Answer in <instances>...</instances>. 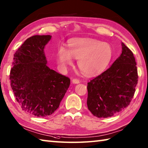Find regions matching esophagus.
Instances as JSON below:
<instances>
[{
    "mask_svg": "<svg viewBox=\"0 0 148 148\" xmlns=\"http://www.w3.org/2000/svg\"><path fill=\"white\" fill-rule=\"evenodd\" d=\"M72 82L73 84H79L80 83V80L79 79H73L72 80Z\"/></svg>",
    "mask_w": 148,
    "mask_h": 148,
    "instance_id": "esophagus-1",
    "label": "esophagus"
}]
</instances>
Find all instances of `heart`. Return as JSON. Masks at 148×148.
I'll return each mask as SVG.
<instances>
[{"label":"heart","instance_id":"heart-1","mask_svg":"<svg viewBox=\"0 0 148 148\" xmlns=\"http://www.w3.org/2000/svg\"><path fill=\"white\" fill-rule=\"evenodd\" d=\"M68 49L61 46L57 51V61L65 69L78 59V67L88 76L99 75L104 70L113 56V48L110 44L91 38H73L68 42Z\"/></svg>","mask_w":148,"mask_h":148}]
</instances>
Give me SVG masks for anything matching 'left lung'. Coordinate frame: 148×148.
Masks as SVG:
<instances>
[{
  "instance_id": "1",
  "label": "left lung",
  "mask_w": 148,
  "mask_h": 148,
  "mask_svg": "<svg viewBox=\"0 0 148 148\" xmlns=\"http://www.w3.org/2000/svg\"><path fill=\"white\" fill-rule=\"evenodd\" d=\"M122 53L110 68L88 83V110L98 118L112 116L127 107L138 82L133 52L122 42Z\"/></svg>"
}]
</instances>
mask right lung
I'll use <instances>...</instances> for the list:
<instances>
[{
    "label": "right lung",
    "mask_w": 148,
    "mask_h": 148,
    "mask_svg": "<svg viewBox=\"0 0 148 148\" xmlns=\"http://www.w3.org/2000/svg\"><path fill=\"white\" fill-rule=\"evenodd\" d=\"M51 35H34L14 54L10 84L22 110L37 117L51 115L59 107L70 84L68 77L47 66L44 47Z\"/></svg>",
    "instance_id": "obj_1"
}]
</instances>
